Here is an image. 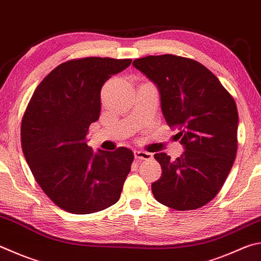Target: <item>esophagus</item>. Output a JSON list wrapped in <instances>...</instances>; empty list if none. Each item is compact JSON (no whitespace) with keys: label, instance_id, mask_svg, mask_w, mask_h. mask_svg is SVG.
<instances>
[{"label":"esophagus","instance_id":"1","mask_svg":"<svg viewBox=\"0 0 261 261\" xmlns=\"http://www.w3.org/2000/svg\"><path fill=\"white\" fill-rule=\"evenodd\" d=\"M135 158L137 160H145V161H149L153 159V155H151L150 153H148V151H144V150H135Z\"/></svg>","mask_w":261,"mask_h":261}]
</instances>
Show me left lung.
Masks as SVG:
<instances>
[{
	"label": "left lung",
	"instance_id": "obj_1",
	"mask_svg": "<svg viewBox=\"0 0 261 261\" xmlns=\"http://www.w3.org/2000/svg\"><path fill=\"white\" fill-rule=\"evenodd\" d=\"M160 92L161 110L170 127L178 129L185 151L174 161L154 158L162 176L151 184L160 203L174 210L198 209L220 191L238 150L236 103L219 80L197 61L173 55L134 60Z\"/></svg>",
	"mask_w": 261,
	"mask_h": 261
}]
</instances>
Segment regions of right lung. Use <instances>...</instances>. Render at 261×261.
<instances>
[{
    "label": "right lung",
    "mask_w": 261,
    "mask_h": 261,
    "mask_svg": "<svg viewBox=\"0 0 261 261\" xmlns=\"http://www.w3.org/2000/svg\"><path fill=\"white\" fill-rule=\"evenodd\" d=\"M131 59L89 57L61 64L43 79L21 121V147L33 176L61 209L75 213L105 210L120 198L134 153L88 146L91 123L100 114V91Z\"/></svg>",
    "instance_id": "add662e5"
}]
</instances>
